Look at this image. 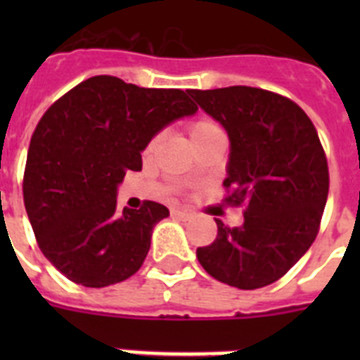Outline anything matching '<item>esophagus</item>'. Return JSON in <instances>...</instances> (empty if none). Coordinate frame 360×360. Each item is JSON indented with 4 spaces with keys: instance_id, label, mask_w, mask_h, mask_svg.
<instances>
[{
    "instance_id": "34e87169",
    "label": "esophagus",
    "mask_w": 360,
    "mask_h": 360,
    "mask_svg": "<svg viewBox=\"0 0 360 360\" xmlns=\"http://www.w3.org/2000/svg\"><path fill=\"white\" fill-rule=\"evenodd\" d=\"M172 214H174V217H177V219H181V220L191 219V213H188V211H181V209H174V211H172Z\"/></svg>"
}]
</instances>
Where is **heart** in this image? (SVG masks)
Wrapping results in <instances>:
<instances>
[{"instance_id":"heart-1","label":"heart","mask_w":360,"mask_h":360,"mask_svg":"<svg viewBox=\"0 0 360 360\" xmlns=\"http://www.w3.org/2000/svg\"><path fill=\"white\" fill-rule=\"evenodd\" d=\"M217 132H222V130H220L219 124L211 120H198V121H194L191 127V136H192V141H194V143L200 140H203V138H207V136L217 134ZM160 138H162L160 134L155 136V138L151 140V143H149V149H155V147L158 146Z\"/></svg>"}]
</instances>
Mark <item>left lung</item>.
Instances as JSON below:
<instances>
[{
  "label": "left lung",
  "mask_w": 360,
  "mask_h": 360,
  "mask_svg": "<svg viewBox=\"0 0 360 360\" xmlns=\"http://www.w3.org/2000/svg\"><path fill=\"white\" fill-rule=\"evenodd\" d=\"M198 106L230 138L224 186L245 203V222L198 248L213 278L239 290L276 282L318 236L329 194V168L312 121L290 98L257 87L191 89Z\"/></svg>",
  "instance_id": "obj_1"
}]
</instances>
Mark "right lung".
<instances>
[{
    "label": "right lung",
    "mask_w": 360,
    "mask_h": 360,
    "mask_svg": "<svg viewBox=\"0 0 360 360\" xmlns=\"http://www.w3.org/2000/svg\"><path fill=\"white\" fill-rule=\"evenodd\" d=\"M188 93V91H186ZM181 89H147L93 76L46 110L31 136L24 203L37 243L59 273L86 288L117 284L141 267L157 202L117 213V186L141 151L198 106Z\"/></svg>",
    "instance_id": "add662e5"
}]
</instances>
